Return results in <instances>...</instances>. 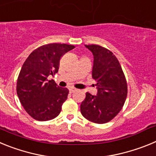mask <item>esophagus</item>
Segmentation results:
<instances>
[{
	"label": "esophagus",
	"instance_id": "esophagus-1",
	"mask_svg": "<svg viewBox=\"0 0 156 156\" xmlns=\"http://www.w3.org/2000/svg\"><path fill=\"white\" fill-rule=\"evenodd\" d=\"M76 90V89L74 87H70L69 88V92L70 93H73V92H75Z\"/></svg>",
	"mask_w": 156,
	"mask_h": 156
}]
</instances>
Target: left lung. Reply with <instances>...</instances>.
<instances>
[{
	"label": "left lung",
	"instance_id": "8db88e82",
	"mask_svg": "<svg viewBox=\"0 0 156 156\" xmlns=\"http://www.w3.org/2000/svg\"><path fill=\"white\" fill-rule=\"evenodd\" d=\"M94 55L92 78L97 81V95L87 92L80 105L83 116L102 124L119 113L127 96V83L122 67L113 53L97 44L85 45Z\"/></svg>",
	"mask_w": 156,
	"mask_h": 156
}]
</instances>
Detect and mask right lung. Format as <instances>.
<instances>
[{
    "mask_svg": "<svg viewBox=\"0 0 156 156\" xmlns=\"http://www.w3.org/2000/svg\"><path fill=\"white\" fill-rule=\"evenodd\" d=\"M74 48L56 43L43 45L32 52L23 63L16 90L22 105L34 119L51 120L60 113L69 90L59 87L48 77L58 73L61 57Z\"/></svg>",
    "mask_w": 156,
    "mask_h": 156,
    "instance_id": "obj_1",
    "label": "right lung"
}]
</instances>
